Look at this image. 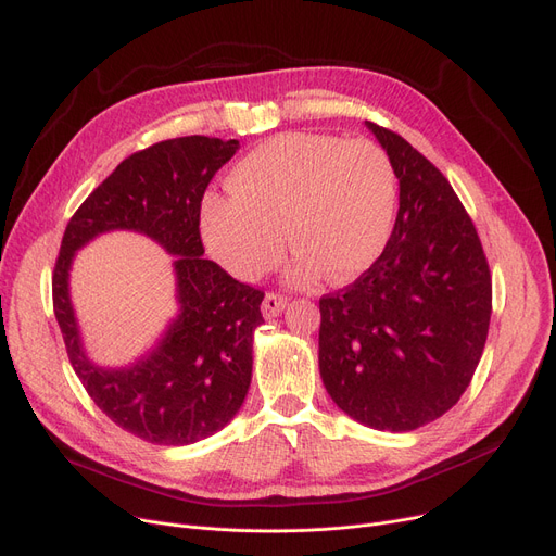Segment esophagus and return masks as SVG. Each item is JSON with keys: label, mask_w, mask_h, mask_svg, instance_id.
<instances>
[{"label": "esophagus", "mask_w": 556, "mask_h": 556, "mask_svg": "<svg viewBox=\"0 0 556 556\" xmlns=\"http://www.w3.org/2000/svg\"><path fill=\"white\" fill-rule=\"evenodd\" d=\"M286 298L283 295H277V293H268L266 298H263V304H261V311H263V317L266 319H273L277 315L283 313L286 308Z\"/></svg>", "instance_id": "1"}]
</instances>
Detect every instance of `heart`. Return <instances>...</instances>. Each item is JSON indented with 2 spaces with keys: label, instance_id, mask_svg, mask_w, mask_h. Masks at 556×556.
<instances>
[{
  "label": "heart",
  "instance_id": "heart-1",
  "mask_svg": "<svg viewBox=\"0 0 556 556\" xmlns=\"http://www.w3.org/2000/svg\"><path fill=\"white\" fill-rule=\"evenodd\" d=\"M227 198L210 195L200 233L220 266L243 281L298 252L288 281L308 288L365 275L386 252L396 214V175L369 139L283 132L231 166Z\"/></svg>",
  "mask_w": 556,
  "mask_h": 556
}]
</instances>
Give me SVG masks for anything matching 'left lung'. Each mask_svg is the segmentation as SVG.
I'll return each mask as SVG.
<instances>
[{"mask_svg":"<svg viewBox=\"0 0 556 556\" xmlns=\"http://www.w3.org/2000/svg\"><path fill=\"white\" fill-rule=\"evenodd\" d=\"M365 126L392 162L399 214L381 258L319 300V376L344 415L410 432L469 388L489 331L491 277L444 175L403 137Z\"/></svg>","mask_w":556,"mask_h":556,"instance_id":"left-lung-1","label":"left lung"}]
</instances>
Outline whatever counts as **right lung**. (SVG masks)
<instances>
[{
	"label": "right lung",
	"instance_id": "1",
	"mask_svg": "<svg viewBox=\"0 0 556 556\" xmlns=\"http://www.w3.org/2000/svg\"><path fill=\"white\" fill-rule=\"evenodd\" d=\"M237 139L178 137L116 166L72 216L53 270V311L70 363L101 410L160 446H187L225 428L252 381V340L263 323L261 290L202 258L200 202ZM137 230L175 255L179 308L156 344L122 368L86 356L71 304L75 252L108 230Z\"/></svg>",
	"mask_w": 556,
	"mask_h": 556
}]
</instances>
